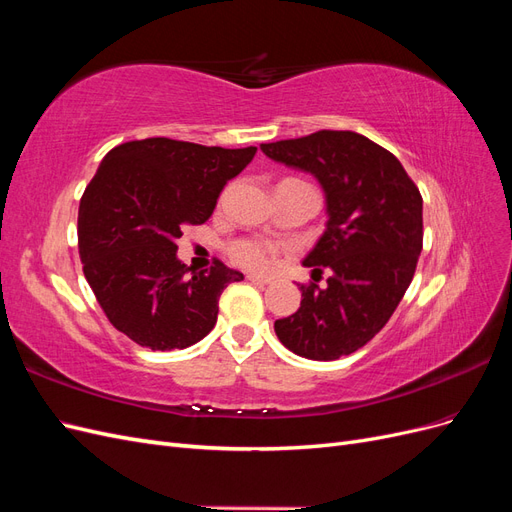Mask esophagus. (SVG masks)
<instances>
[{"label": "esophagus", "mask_w": 512, "mask_h": 512, "mask_svg": "<svg viewBox=\"0 0 512 512\" xmlns=\"http://www.w3.org/2000/svg\"><path fill=\"white\" fill-rule=\"evenodd\" d=\"M247 280H250L252 284L267 286V284H271V282H273V277H269V275H258V273H250V275H247Z\"/></svg>", "instance_id": "esophagus-1"}]
</instances>
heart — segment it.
I'll return each instance as SVG.
<instances>
[{"mask_svg":"<svg viewBox=\"0 0 512 512\" xmlns=\"http://www.w3.org/2000/svg\"><path fill=\"white\" fill-rule=\"evenodd\" d=\"M228 254L241 267L267 269L277 254V245L265 239H239L230 243Z\"/></svg>","mask_w":512,"mask_h":512,"instance_id":"1","label":"heart"}]
</instances>
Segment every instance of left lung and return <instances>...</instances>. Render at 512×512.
Instances as JSON below:
<instances>
[{
  "label": "left lung",
  "mask_w": 512,
  "mask_h": 512,
  "mask_svg": "<svg viewBox=\"0 0 512 512\" xmlns=\"http://www.w3.org/2000/svg\"><path fill=\"white\" fill-rule=\"evenodd\" d=\"M260 149L312 173L327 196V228L303 260L314 275L331 271L327 286L301 284V307L275 320V333L294 354L335 361L363 348L404 299L423 250L421 192L391 151L350 130Z\"/></svg>",
  "instance_id": "obj_1"
}]
</instances>
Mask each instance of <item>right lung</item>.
<instances>
[{
  "label": "right lung",
  "mask_w": 512,
  "mask_h": 512,
  "mask_svg": "<svg viewBox=\"0 0 512 512\" xmlns=\"http://www.w3.org/2000/svg\"><path fill=\"white\" fill-rule=\"evenodd\" d=\"M256 147L224 149L145 138L106 153L79 207L83 273L108 322L149 350H183L218 322L224 288L243 273L177 258L185 226L205 224L228 179Z\"/></svg>",
  "instance_id": "add662e5"
}]
</instances>
